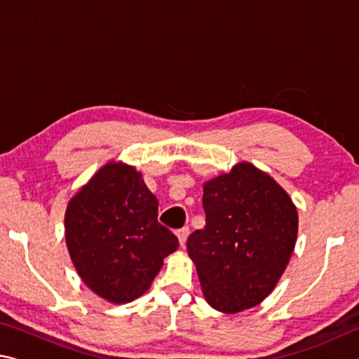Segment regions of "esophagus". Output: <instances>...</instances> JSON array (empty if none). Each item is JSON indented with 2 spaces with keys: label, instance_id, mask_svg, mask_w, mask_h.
Masks as SVG:
<instances>
[{
  "label": "esophagus",
  "instance_id": "obj_1",
  "mask_svg": "<svg viewBox=\"0 0 359 359\" xmlns=\"http://www.w3.org/2000/svg\"><path fill=\"white\" fill-rule=\"evenodd\" d=\"M188 234H190V228H188V226H185V228H182L180 231H177V239H179V244H180V247H184V245H185Z\"/></svg>",
  "mask_w": 359,
  "mask_h": 359
}]
</instances>
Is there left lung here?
Wrapping results in <instances>:
<instances>
[{
  "instance_id": "obj_1",
  "label": "left lung",
  "mask_w": 359,
  "mask_h": 359,
  "mask_svg": "<svg viewBox=\"0 0 359 359\" xmlns=\"http://www.w3.org/2000/svg\"><path fill=\"white\" fill-rule=\"evenodd\" d=\"M205 226L187 241L205 302L238 313L272 293L293 255L297 209L269 174L241 161L203 184Z\"/></svg>"
}]
</instances>
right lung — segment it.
<instances>
[{
  "instance_id": "1",
  "label": "right lung",
  "mask_w": 359,
  "mask_h": 359,
  "mask_svg": "<svg viewBox=\"0 0 359 359\" xmlns=\"http://www.w3.org/2000/svg\"><path fill=\"white\" fill-rule=\"evenodd\" d=\"M156 215L155 194L123 161H107L72 194L65 212L66 247L95 294L126 304L147 293L163 261L179 247Z\"/></svg>"
}]
</instances>
